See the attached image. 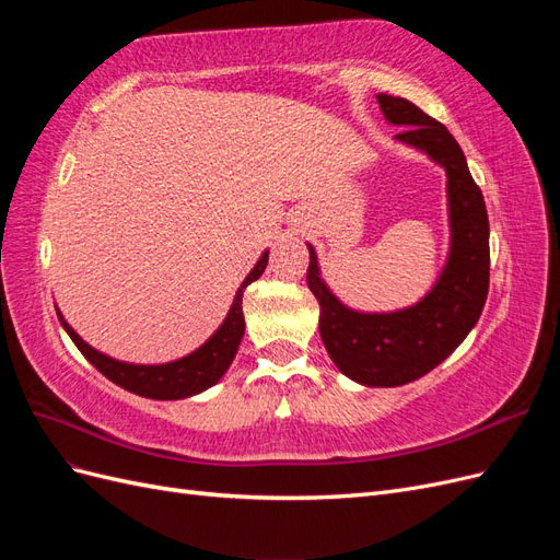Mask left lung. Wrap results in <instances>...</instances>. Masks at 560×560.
<instances>
[{
  "label": "left lung",
  "mask_w": 560,
  "mask_h": 560,
  "mask_svg": "<svg viewBox=\"0 0 560 560\" xmlns=\"http://www.w3.org/2000/svg\"><path fill=\"white\" fill-rule=\"evenodd\" d=\"M383 116L401 126L395 138L416 147L446 171L451 252L442 276L416 306L395 313H360L343 306L319 276L308 245L306 282L319 303V336L341 374L369 387H395L425 376L465 341L488 296V214L460 144L444 124L413 103L378 95Z\"/></svg>",
  "instance_id": "obj_1"
}]
</instances>
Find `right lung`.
I'll list each match as a JSON object with an SVG mask.
<instances>
[{
  "label": "right lung",
  "mask_w": 560,
  "mask_h": 560,
  "mask_svg": "<svg viewBox=\"0 0 560 560\" xmlns=\"http://www.w3.org/2000/svg\"><path fill=\"white\" fill-rule=\"evenodd\" d=\"M266 264H268V249L261 254L257 266L249 270L247 278L238 287V292H235L233 306H231L226 319L222 322V327H219L198 350L186 354V358H182V360L167 362V364H128V362H118L114 358H107V354L97 352L95 348H91L86 341H83V338L70 325H67L60 311H58V319H60L62 329L70 334L74 346L81 350L83 358H86L100 371V374L107 376L118 387H124V389H128V393H135L140 397H149V399L194 397V395L202 393V389L212 387L231 366L235 352H238V346L243 341V334H245L243 292L249 282L259 280Z\"/></svg>",
  "instance_id": "right-lung-1"
}]
</instances>
